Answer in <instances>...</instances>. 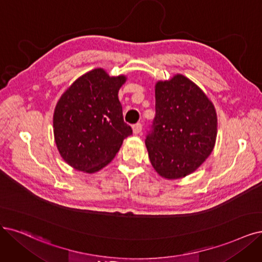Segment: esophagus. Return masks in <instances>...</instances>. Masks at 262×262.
<instances>
[{"label": "esophagus", "instance_id": "esophagus-1", "mask_svg": "<svg viewBox=\"0 0 262 262\" xmlns=\"http://www.w3.org/2000/svg\"><path fill=\"white\" fill-rule=\"evenodd\" d=\"M141 130H142V125L140 123L133 125V133L135 135H138L139 133H141Z\"/></svg>", "mask_w": 262, "mask_h": 262}]
</instances>
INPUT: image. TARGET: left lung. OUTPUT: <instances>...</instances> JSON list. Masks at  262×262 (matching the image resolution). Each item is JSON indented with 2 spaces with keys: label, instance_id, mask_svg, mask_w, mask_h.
<instances>
[{
  "label": "left lung",
  "instance_id": "1",
  "mask_svg": "<svg viewBox=\"0 0 262 262\" xmlns=\"http://www.w3.org/2000/svg\"><path fill=\"white\" fill-rule=\"evenodd\" d=\"M216 137L215 106L196 84L181 74L157 83L156 118L146 146L160 176L190 175L209 157Z\"/></svg>",
  "mask_w": 262,
  "mask_h": 262
}]
</instances>
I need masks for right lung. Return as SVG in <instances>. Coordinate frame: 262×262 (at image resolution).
I'll return each instance as SVG.
<instances>
[{"instance_id":"add662e5","label":"right lung","mask_w":262,"mask_h":262,"mask_svg":"<svg viewBox=\"0 0 262 262\" xmlns=\"http://www.w3.org/2000/svg\"><path fill=\"white\" fill-rule=\"evenodd\" d=\"M126 76H110L101 68L79 77L54 112V136L61 158L73 168L95 172L119 152L133 134L123 120L119 90Z\"/></svg>"}]
</instances>
